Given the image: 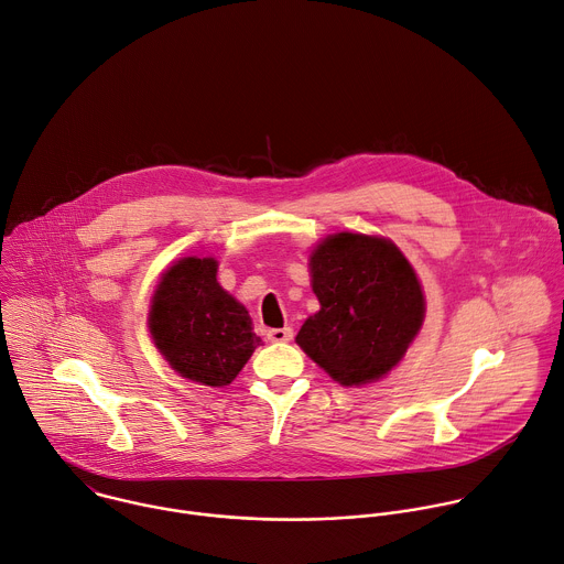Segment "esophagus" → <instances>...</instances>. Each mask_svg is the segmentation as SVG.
Segmentation results:
<instances>
[{"instance_id":"1","label":"esophagus","mask_w":564,"mask_h":564,"mask_svg":"<svg viewBox=\"0 0 564 564\" xmlns=\"http://www.w3.org/2000/svg\"><path fill=\"white\" fill-rule=\"evenodd\" d=\"M292 337H294L292 328H272V330H268V339L274 341V344H285Z\"/></svg>"}]
</instances>
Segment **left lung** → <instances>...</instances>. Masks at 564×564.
<instances>
[{"instance_id":"left-lung-1","label":"left lung","mask_w":564,"mask_h":564,"mask_svg":"<svg viewBox=\"0 0 564 564\" xmlns=\"http://www.w3.org/2000/svg\"><path fill=\"white\" fill-rule=\"evenodd\" d=\"M321 310L301 326L296 344L344 386L383 377L422 328L420 281L390 240L341 231L310 257Z\"/></svg>"}]
</instances>
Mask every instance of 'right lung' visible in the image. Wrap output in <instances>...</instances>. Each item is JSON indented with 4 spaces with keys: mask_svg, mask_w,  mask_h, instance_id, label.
Returning <instances> with one entry per match:
<instances>
[{
    "mask_svg": "<svg viewBox=\"0 0 564 564\" xmlns=\"http://www.w3.org/2000/svg\"><path fill=\"white\" fill-rule=\"evenodd\" d=\"M158 350L183 377L227 386L261 339L248 310L216 281V261L187 257L160 281L149 312Z\"/></svg>",
    "mask_w": 564,
    "mask_h": 564,
    "instance_id": "right-lung-1",
    "label": "right lung"
}]
</instances>
